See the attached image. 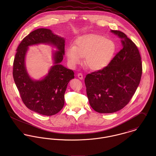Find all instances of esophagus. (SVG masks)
I'll use <instances>...</instances> for the list:
<instances>
[{"mask_svg": "<svg viewBox=\"0 0 156 156\" xmlns=\"http://www.w3.org/2000/svg\"><path fill=\"white\" fill-rule=\"evenodd\" d=\"M77 77H78V78L79 79H83V75H82V73H79L78 74H77Z\"/></svg>", "mask_w": 156, "mask_h": 156, "instance_id": "1", "label": "esophagus"}]
</instances>
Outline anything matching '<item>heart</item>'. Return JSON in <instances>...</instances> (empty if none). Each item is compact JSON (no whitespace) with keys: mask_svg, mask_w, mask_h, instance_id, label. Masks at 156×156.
<instances>
[{"mask_svg":"<svg viewBox=\"0 0 156 156\" xmlns=\"http://www.w3.org/2000/svg\"><path fill=\"white\" fill-rule=\"evenodd\" d=\"M115 43L99 35L89 34L79 37L74 46L66 49L67 59L73 66L82 62L85 58V66L92 71H99L107 67L115 53Z\"/></svg>","mask_w":156,"mask_h":156,"instance_id":"obj_1","label":"heart"}]
</instances>
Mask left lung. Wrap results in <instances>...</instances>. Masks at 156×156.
Returning a JSON list of instances; mask_svg holds the SVG:
<instances>
[{
    "mask_svg": "<svg viewBox=\"0 0 156 156\" xmlns=\"http://www.w3.org/2000/svg\"><path fill=\"white\" fill-rule=\"evenodd\" d=\"M111 32L121 39L122 48L107 67L87 74L85 79L89 105L101 113H113L125 107L137 88L142 73L136 45L124 33Z\"/></svg>",
    "mask_w": 156,
    "mask_h": 156,
    "instance_id": "left-lung-1",
    "label": "left lung"
}]
</instances>
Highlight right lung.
<instances>
[{
	"label": "right lung",
	"instance_id": "right-lung-1",
	"mask_svg": "<svg viewBox=\"0 0 156 156\" xmlns=\"http://www.w3.org/2000/svg\"><path fill=\"white\" fill-rule=\"evenodd\" d=\"M40 44H51L57 50L52 53L54 65L40 80H32L27 71L25 58L28 47ZM65 55V38L50 29L40 28L23 39L17 49L13 64V77L23 102L32 111L51 116L64 105V94L69 80L74 78L73 70L60 63Z\"/></svg>",
	"mask_w": 156,
	"mask_h": 156
}]
</instances>
